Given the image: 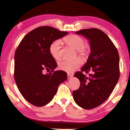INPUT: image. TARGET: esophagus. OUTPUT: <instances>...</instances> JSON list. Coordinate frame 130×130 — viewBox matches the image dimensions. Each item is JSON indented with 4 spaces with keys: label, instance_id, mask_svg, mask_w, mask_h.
Wrapping results in <instances>:
<instances>
[{
    "label": "esophagus",
    "instance_id": "esophagus-1",
    "mask_svg": "<svg viewBox=\"0 0 130 130\" xmlns=\"http://www.w3.org/2000/svg\"><path fill=\"white\" fill-rule=\"evenodd\" d=\"M72 76H73V75H71V74H68V75H67V78H68V79H71L72 77Z\"/></svg>",
    "mask_w": 130,
    "mask_h": 130
}]
</instances>
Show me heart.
I'll return each instance as SVG.
<instances>
[{"label":"heart","instance_id":"1","mask_svg":"<svg viewBox=\"0 0 130 130\" xmlns=\"http://www.w3.org/2000/svg\"><path fill=\"white\" fill-rule=\"evenodd\" d=\"M63 41L68 46L77 50V52L79 56L86 58L89 53V49L87 46H84V40L80 36L71 34L65 37ZM60 41H53L49 46V53L52 57L55 60H59L60 58ZM83 64V60L79 58H75L72 60H63L58 63V68L60 70L72 73Z\"/></svg>","mask_w":130,"mask_h":130}]
</instances>
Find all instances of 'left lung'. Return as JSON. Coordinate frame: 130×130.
Segmentation results:
<instances>
[{
	"instance_id": "obj_1",
	"label": "left lung",
	"mask_w": 130,
	"mask_h": 130,
	"mask_svg": "<svg viewBox=\"0 0 130 130\" xmlns=\"http://www.w3.org/2000/svg\"><path fill=\"white\" fill-rule=\"evenodd\" d=\"M89 40L90 54L85 65L74 74L80 86L72 93L75 103L85 109L96 108L113 91L119 77V57L109 37L98 28L75 32ZM90 72L89 77L82 73Z\"/></svg>"
}]
</instances>
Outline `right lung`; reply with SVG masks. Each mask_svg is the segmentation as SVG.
<instances>
[{
	"label": "right lung",
	"mask_w": 130,
	"mask_h": 130,
	"mask_svg": "<svg viewBox=\"0 0 130 130\" xmlns=\"http://www.w3.org/2000/svg\"><path fill=\"white\" fill-rule=\"evenodd\" d=\"M68 34L49 26L38 27L23 38L15 51V82L24 99L34 106L49 103L59 84L67 80L65 71H54L57 63L50 54L49 46ZM44 69L52 71L43 74Z\"/></svg>",
	"instance_id": "1"
}]
</instances>
